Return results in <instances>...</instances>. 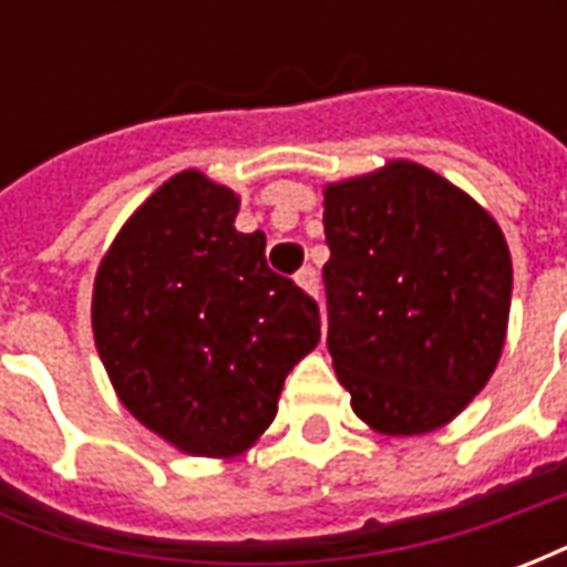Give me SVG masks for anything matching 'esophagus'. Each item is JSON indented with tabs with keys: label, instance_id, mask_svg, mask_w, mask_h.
Returning a JSON list of instances; mask_svg holds the SVG:
<instances>
[{
	"label": "esophagus",
	"instance_id": "34e87169",
	"mask_svg": "<svg viewBox=\"0 0 567 567\" xmlns=\"http://www.w3.org/2000/svg\"><path fill=\"white\" fill-rule=\"evenodd\" d=\"M295 282L300 285L309 297H319V272L312 270V267H303V270L297 272Z\"/></svg>",
	"mask_w": 567,
	"mask_h": 567
}]
</instances>
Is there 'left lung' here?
Masks as SVG:
<instances>
[{"label": "left lung", "instance_id": "obj_1", "mask_svg": "<svg viewBox=\"0 0 567 567\" xmlns=\"http://www.w3.org/2000/svg\"><path fill=\"white\" fill-rule=\"evenodd\" d=\"M328 352L377 434L450 425L498 368L513 264L498 221L413 161L324 185Z\"/></svg>", "mask_w": 567, "mask_h": 567}]
</instances>
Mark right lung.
<instances>
[{
    "label": "right lung",
    "instance_id": "1",
    "mask_svg": "<svg viewBox=\"0 0 567 567\" xmlns=\"http://www.w3.org/2000/svg\"><path fill=\"white\" fill-rule=\"evenodd\" d=\"M239 194L199 169L166 178L93 279V340L130 416L185 455L236 458L321 337L316 300L234 227Z\"/></svg>",
    "mask_w": 567,
    "mask_h": 567
}]
</instances>
